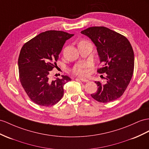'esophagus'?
I'll return each mask as SVG.
<instances>
[{"instance_id":"obj_1","label":"esophagus","mask_w":149,"mask_h":149,"mask_svg":"<svg viewBox=\"0 0 149 149\" xmlns=\"http://www.w3.org/2000/svg\"><path fill=\"white\" fill-rule=\"evenodd\" d=\"M77 79H79V80H81V81H82V82H88L89 81L88 80H87V79H85V78H82V77H78Z\"/></svg>"}]
</instances>
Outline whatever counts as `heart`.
Listing matches in <instances>:
<instances>
[{
  "mask_svg": "<svg viewBox=\"0 0 149 149\" xmlns=\"http://www.w3.org/2000/svg\"><path fill=\"white\" fill-rule=\"evenodd\" d=\"M81 42H84V41H81L79 43H81ZM87 67V65L86 63H82L77 65L74 67L72 72L74 74H76L77 75H86L87 74V70L86 68Z\"/></svg>",
  "mask_w": 149,
  "mask_h": 149,
  "instance_id": "1",
  "label": "heart"
}]
</instances>
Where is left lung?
<instances>
[{
    "instance_id": "1",
    "label": "left lung",
    "mask_w": 149,
    "mask_h": 149,
    "mask_svg": "<svg viewBox=\"0 0 149 149\" xmlns=\"http://www.w3.org/2000/svg\"><path fill=\"white\" fill-rule=\"evenodd\" d=\"M89 37L97 48L100 63V74L106 73V82H95L98 86L91 94L95 100L108 102L121 97L127 88L134 69V53L126 37L103 26L91 27L81 31Z\"/></svg>"
}]
</instances>
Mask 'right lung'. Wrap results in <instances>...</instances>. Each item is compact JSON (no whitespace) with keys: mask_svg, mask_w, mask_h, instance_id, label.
I'll list each match as a JSON object with an SVG mask.
<instances>
[{"mask_svg":"<svg viewBox=\"0 0 149 149\" xmlns=\"http://www.w3.org/2000/svg\"><path fill=\"white\" fill-rule=\"evenodd\" d=\"M74 35L62 31L41 33L26 43L18 58L21 85L35 103L43 106L55 104L63 96V86L71 81L62 75L52 82L49 75L56 66V62L65 41Z\"/></svg>","mask_w":149,"mask_h":149,"instance_id":"add662e5","label":"right lung"}]
</instances>
